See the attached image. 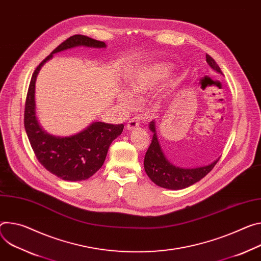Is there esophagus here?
Instances as JSON below:
<instances>
[{
	"instance_id": "obj_1",
	"label": "esophagus",
	"mask_w": 261,
	"mask_h": 261,
	"mask_svg": "<svg viewBox=\"0 0 261 261\" xmlns=\"http://www.w3.org/2000/svg\"><path fill=\"white\" fill-rule=\"evenodd\" d=\"M139 121L137 120V118H134V117H131L130 120L128 121L127 123V129L128 130H133V129H136L139 127Z\"/></svg>"
}]
</instances>
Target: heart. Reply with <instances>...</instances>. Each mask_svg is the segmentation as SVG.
Segmentation results:
<instances>
[{
	"instance_id": "obj_1",
	"label": "heart",
	"mask_w": 261,
	"mask_h": 261,
	"mask_svg": "<svg viewBox=\"0 0 261 261\" xmlns=\"http://www.w3.org/2000/svg\"><path fill=\"white\" fill-rule=\"evenodd\" d=\"M170 73V68L163 63H155L141 68L134 74L128 82V91L122 90L118 94V101L124 108L134 105V98L150 92L156 85Z\"/></svg>"
}]
</instances>
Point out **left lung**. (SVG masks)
Masks as SVG:
<instances>
[{
  "instance_id": "obj_1",
  "label": "left lung",
  "mask_w": 261,
  "mask_h": 261,
  "mask_svg": "<svg viewBox=\"0 0 261 261\" xmlns=\"http://www.w3.org/2000/svg\"><path fill=\"white\" fill-rule=\"evenodd\" d=\"M206 61L218 73L223 74L220 66L211 56L206 55ZM150 129L154 133L152 143L149 146L145 156V171L149 178L158 186L169 189H182L191 186L204 178L218 163L219 159L210 163L206 167L195 169H182L175 167L162 153L161 147L158 143L154 121L150 123Z\"/></svg>"
}]
</instances>
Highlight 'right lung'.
I'll list each match as a JSON object with an SVG mask.
<instances>
[{"mask_svg":"<svg viewBox=\"0 0 261 261\" xmlns=\"http://www.w3.org/2000/svg\"><path fill=\"white\" fill-rule=\"evenodd\" d=\"M84 45L89 48H105L104 41L84 35H73L60 43L43 59L32 75L25 104L23 124L33 152L42 167L65 181H81L91 177L103 165L112 140L123 132L124 125H112L102 122L92 123L82 132L68 136H53L44 132L35 115V80L41 65L53 54Z\"/></svg>","mask_w":261,"mask_h":261,"instance_id":"add662e5","label":"right lung"}]
</instances>
